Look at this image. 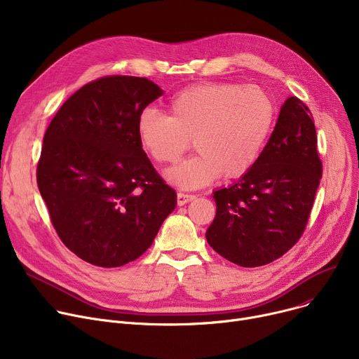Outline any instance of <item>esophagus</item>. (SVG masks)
I'll return each mask as SVG.
<instances>
[{
    "label": "esophagus",
    "mask_w": 359,
    "mask_h": 359,
    "mask_svg": "<svg viewBox=\"0 0 359 359\" xmlns=\"http://www.w3.org/2000/svg\"><path fill=\"white\" fill-rule=\"evenodd\" d=\"M196 196L192 195V194H184V192H179L177 194V205H184L187 202L194 201Z\"/></svg>",
    "instance_id": "obj_1"
}]
</instances>
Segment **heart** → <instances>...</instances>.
I'll use <instances>...</instances> for the list:
<instances>
[{
	"label": "heart",
	"mask_w": 359,
	"mask_h": 359,
	"mask_svg": "<svg viewBox=\"0 0 359 359\" xmlns=\"http://www.w3.org/2000/svg\"><path fill=\"white\" fill-rule=\"evenodd\" d=\"M168 116L145 109L137 137L158 164L176 163L191 147L199 153L167 173V179L195 189L225 177L246 175L257 163L275 122V102L259 86L202 83L183 88L168 102Z\"/></svg>",
	"instance_id": "b5f03b06"
}]
</instances>
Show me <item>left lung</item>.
Wrapping results in <instances>:
<instances>
[{
    "label": "left lung",
    "mask_w": 359,
    "mask_h": 359,
    "mask_svg": "<svg viewBox=\"0 0 359 359\" xmlns=\"http://www.w3.org/2000/svg\"><path fill=\"white\" fill-rule=\"evenodd\" d=\"M311 118L298 97L287 99L253 168L214 192L217 215L206 240L236 265H268L303 236L323 170Z\"/></svg>",
    "instance_id": "obj_1"
}]
</instances>
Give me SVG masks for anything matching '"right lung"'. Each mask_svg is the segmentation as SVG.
<instances>
[{
  "instance_id": "right-lung-1",
  "label": "right lung",
  "mask_w": 359,
  "mask_h": 359,
  "mask_svg": "<svg viewBox=\"0 0 359 359\" xmlns=\"http://www.w3.org/2000/svg\"><path fill=\"white\" fill-rule=\"evenodd\" d=\"M163 94L144 77L94 80L56 111L36 179L56 234L80 259L118 268L153 244L176 206L137 137L142 110Z\"/></svg>"
}]
</instances>
